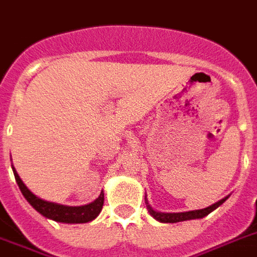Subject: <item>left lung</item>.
<instances>
[{"instance_id":"1","label":"left lung","mask_w":257,"mask_h":257,"mask_svg":"<svg viewBox=\"0 0 257 257\" xmlns=\"http://www.w3.org/2000/svg\"><path fill=\"white\" fill-rule=\"evenodd\" d=\"M226 201V198L220 200L219 202L214 203L211 206L206 207V209L201 210H193V211H186V213H159V211H155L150 205H148V211L151 214L152 217L156 220H160L163 223H176V222H182V220H189V219H198V218H203L205 215L210 214L213 210L217 209L219 205Z\"/></svg>"}]
</instances>
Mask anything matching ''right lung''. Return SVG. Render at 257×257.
Instances as JSON below:
<instances>
[{
  "instance_id": "1",
  "label": "right lung",
  "mask_w": 257,
  "mask_h": 257,
  "mask_svg": "<svg viewBox=\"0 0 257 257\" xmlns=\"http://www.w3.org/2000/svg\"><path fill=\"white\" fill-rule=\"evenodd\" d=\"M13 173H14L16 181L23 197L43 217L50 218L56 222H64V223H85V222H90L95 217H98L99 211L102 210L103 192H101L97 200L85 206H64V205H57V203L47 202L42 198H38L35 194H33L27 189V186L23 184L22 180L19 179L14 167H13Z\"/></svg>"
}]
</instances>
